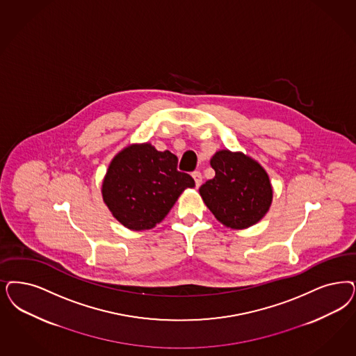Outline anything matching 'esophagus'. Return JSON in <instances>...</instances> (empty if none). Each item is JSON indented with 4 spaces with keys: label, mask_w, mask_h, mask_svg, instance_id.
I'll return each instance as SVG.
<instances>
[{
    "label": "esophagus",
    "mask_w": 356,
    "mask_h": 356,
    "mask_svg": "<svg viewBox=\"0 0 356 356\" xmlns=\"http://www.w3.org/2000/svg\"><path fill=\"white\" fill-rule=\"evenodd\" d=\"M192 176H193V179H195L197 188H198L200 185L202 184V175H201V172L195 171L192 173Z\"/></svg>",
    "instance_id": "34e87169"
}]
</instances>
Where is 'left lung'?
<instances>
[{
	"label": "left lung",
	"mask_w": 356,
	"mask_h": 356,
	"mask_svg": "<svg viewBox=\"0 0 356 356\" xmlns=\"http://www.w3.org/2000/svg\"><path fill=\"white\" fill-rule=\"evenodd\" d=\"M210 165L216 176L200 186V195L218 221L232 229H247L267 214L273 192L267 172L257 160L221 149Z\"/></svg>",
	"instance_id": "1"
}]
</instances>
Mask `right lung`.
<instances>
[{
    "label": "right lung",
    "mask_w": 356,
    "mask_h": 356,
    "mask_svg": "<svg viewBox=\"0 0 356 356\" xmlns=\"http://www.w3.org/2000/svg\"><path fill=\"white\" fill-rule=\"evenodd\" d=\"M191 175L177 171V156L149 143L131 145L109 164L102 183L104 202L124 227L140 232L163 221L186 188Z\"/></svg>",
    "instance_id": "add662e5"
}]
</instances>
